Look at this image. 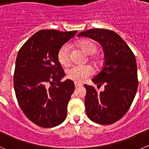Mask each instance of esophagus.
Instances as JSON below:
<instances>
[{"label": "esophagus", "instance_id": "1", "mask_svg": "<svg viewBox=\"0 0 149 149\" xmlns=\"http://www.w3.org/2000/svg\"><path fill=\"white\" fill-rule=\"evenodd\" d=\"M74 86H75V88H79V87H81V86H82V84L75 82L74 83Z\"/></svg>", "mask_w": 149, "mask_h": 149}]
</instances>
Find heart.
I'll use <instances>...</instances> for the list:
<instances>
[{
	"instance_id": "b5f03b06",
	"label": "heart",
	"mask_w": 149,
	"mask_h": 149,
	"mask_svg": "<svg viewBox=\"0 0 149 149\" xmlns=\"http://www.w3.org/2000/svg\"><path fill=\"white\" fill-rule=\"evenodd\" d=\"M78 48H81L84 53L88 55L94 54L97 51L98 47L94 41L90 39H81L77 42ZM57 60L60 65L66 66L70 63L69 57V47L68 45H64L57 52ZM93 74V68L89 65H74L68 68L66 75L68 79L76 83H82L87 77Z\"/></svg>"
}]
</instances>
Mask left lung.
I'll return each instance as SVG.
<instances>
[{"label":"left lung","instance_id":"obj_1","mask_svg":"<svg viewBox=\"0 0 149 149\" xmlns=\"http://www.w3.org/2000/svg\"><path fill=\"white\" fill-rule=\"evenodd\" d=\"M77 36L97 41L104 51V65L92 81L97 86L104 84L98 93L92 86L86 89L85 108L87 116L101 125H110L124 116L132 104L138 87L135 56L119 34L105 29L82 31Z\"/></svg>","mask_w":149,"mask_h":149}]
</instances>
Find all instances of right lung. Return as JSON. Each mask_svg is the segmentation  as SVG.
Instances as JSON below:
<instances>
[{"mask_svg": "<svg viewBox=\"0 0 149 149\" xmlns=\"http://www.w3.org/2000/svg\"><path fill=\"white\" fill-rule=\"evenodd\" d=\"M77 32L39 30L18 51L13 79L15 95L24 113L40 127H55L66 118L74 84L68 79L60 81L65 73L57 52Z\"/></svg>", "mask_w": 149, "mask_h": 149, "instance_id": "right-lung-1", "label": "right lung"}]
</instances>
